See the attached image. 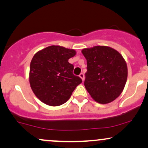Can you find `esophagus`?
<instances>
[{
	"label": "esophagus",
	"instance_id": "1",
	"mask_svg": "<svg viewBox=\"0 0 148 148\" xmlns=\"http://www.w3.org/2000/svg\"><path fill=\"white\" fill-rule=\"evenodd\" d=\"M79 76H80V78H81V79H82V81H84V79H85V76H84V74H83V73H81V74H80V75H79Z\"/></svg>",
	"mask_w": 148,
	"mask_h": 148
}]
</instances>
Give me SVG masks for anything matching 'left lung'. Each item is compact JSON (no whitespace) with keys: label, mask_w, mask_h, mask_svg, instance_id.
Segmentation results:
<instances>
[{"label":"left lung","mask_w":148,"mask_h":148,"mask_svg":"<svg viewBox=\"0 0 148 148\" xmlns=\"http://www.w3.org/2000/svg\"><path fill=\"white\" fill-rule=\"evenodd\" d=\"M87 60L84 85L92 99L109 103L121 94L127 78V67L121 54L108 46H94L82 50Z\"/></svg>","instance_id":"obj_1"}]
</instances>
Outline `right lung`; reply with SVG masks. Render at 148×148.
<instances>
[{
    "label": "right lung",
    "instance_id": "1",
    "mask_svg": "<svg viewBox=\"0 0 148 148\" xmlns=\"http://www.w3.org/2000/svg\"><path fill=\"white\" fill-rule=\"evenodd\" d=\"M76 51L51 45L36 53L30 63L29 83L36 97L50 106L67 102L76 86L82 83L74 75V65L68 60Z\"/></svg>",
    "mask_w": 148,
    "mask_h": 148
}]
</instances>
